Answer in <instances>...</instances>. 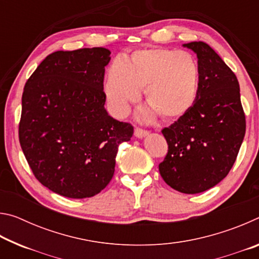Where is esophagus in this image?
Returning <instances> with one entry per match:
<instances>
[{
	"label": "esophagus",
	"mask_w": 259,
	"mask_h": 259,
	"mask_svg": "<svg viewBox=\"0 0 259 259\" xmlns=\"http://www.w3.org/2000/svg\"><path fill=\"white\" fill-rule=\"evenodd\" d=\"M147 135H148V131H146V130H143V129H139V128L135 129V136L137 138H144V137H146Z\"/></svg>",
	"instance_id": "esophagus-1"
}]
</instances>
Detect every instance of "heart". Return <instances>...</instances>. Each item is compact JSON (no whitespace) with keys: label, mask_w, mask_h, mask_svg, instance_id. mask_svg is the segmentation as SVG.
Returning <instances> with one entry per match:
<instances>
[{"label":"heart","mask_w":259,"mask_h":259,"mask_svg":"<svg viewBox=\"0 0 259 259\" xmlns=\"http://www.w3.org/2000/svg\"><path fill=\"white\" fill-rule=\"evenodd\" d=\"M200 66L187 51L145 48L134 51L125 61L114 60L105 77L104 93L114 115L123 117L144 88L150 104L140 112L146 120L160 115L178 119L190 111L200 89Z\"/></svg>","instance_id":"heart-1"}]
</instances>
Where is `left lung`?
Segmentation results:
<instances>
[{
    "label": "left lung",
    "instance_id": "1",
    "mask_svg": "<svg viewBox=\"0 0 259 259\" xmlns=\"http://www.w3.org/2000/svg\"><path fill=\"white\" fill-rule=\"evenodd\" d=\"M198 57L200 89L185 115L162 130L168 154L161 177L185 194L209 190L233 166L245 134V117L235 74L204 42L183 45Z\"/></svg>",
    "mask_w": 259,
    "mask_h": 259
}]
</instances>
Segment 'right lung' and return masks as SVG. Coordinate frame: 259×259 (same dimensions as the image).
Listing matches in <instances>:
<instances>
[{
    "label": "right lung",
    "instance_id": "right-lung-1",
    "mask_svg": "<svg viewBox=\"0 0 259 259\" xmlns=\"http://www.w3.org/2000/svg\"><path fill=\"white\" fill-rule=\"evenodd\" d=\"M105 48L56 51L30 75L21 98L19 142L34 176L57 194L91 198L108 185L133 125L105 109Z\"/></svg>",
    "mask_w": 259,
    "mask_h": 259
}]
</instances>
